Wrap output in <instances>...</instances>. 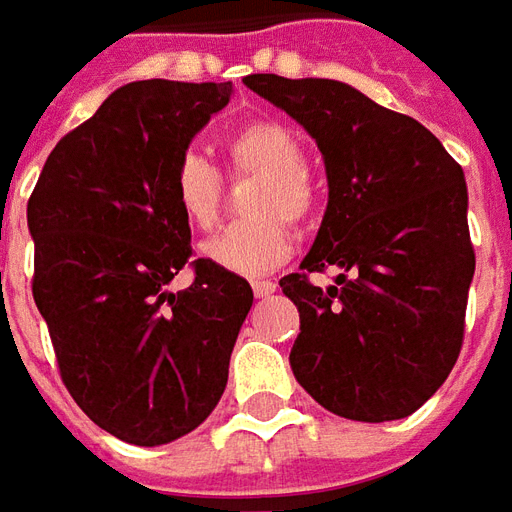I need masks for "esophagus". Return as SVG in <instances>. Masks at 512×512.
<instances>
[{"mask_svg":"<svg viewBox=\"0 0 512 512\" xmlns=\"http://www.w3.org/2000/svg\"><path fill=\"white\" fill-rule=\"evenodd\" d=\"M252 290H255L257 299H266V296H271L277 290V285L271 279H263V282H252Z\"/></svg>","mask_w":512,"mask_h":512,"instance_id":"esophagus-1","label":"esophagus"}]
</instances>
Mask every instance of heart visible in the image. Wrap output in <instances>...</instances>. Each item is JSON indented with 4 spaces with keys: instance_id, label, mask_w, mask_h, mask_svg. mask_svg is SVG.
Wrapping results in <instances>:
<instances>
[{
    "instance_id": "b5f03b06",
    "label": "heart",
    "mask_w": 512,
    "mask_h": 512,
    "mask_svg": "<svg viewBox=\"0 0 512 512\" xmlns=\"http://www.w3.org/2000/svg\"><path fill=\"white\" fill-rule=\"evenodd\" d=\"M227 161L235 175L260 178L249 200V213L255 219L224 227L200 246V255L238 277H263L290 257L293 235L285 219L304 224L315 213V189L304 172V147L290 128L260 120L227 139ZM172 194L189 227H213L222 200V178L205 158L194 153L180 158Z\"/></svg>"
}]
</instances>
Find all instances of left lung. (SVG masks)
<instances>
[{
  "label": "left lung",
  "instance_id": "obj_1",
  "mask_svg": "<svg viewBox=\"0 0 512 512\" xmlns=\"http://www.w3.org/2000/svg\"><path fill=\"white\" fill-rule=\"evenodd\" d=\"M244 84L315 139L329 180L301 271L340 274L326 290L307 274L279 279L301 318L293 376L337 417L414 414L461 354L474 277L463 169L422 123L351 84L277 73Z\"/></svg>",
  "mask_w": 512,
  "mask_h": 512
}]
</instances>
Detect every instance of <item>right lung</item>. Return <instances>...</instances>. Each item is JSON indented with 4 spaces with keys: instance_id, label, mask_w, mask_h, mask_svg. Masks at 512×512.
<instances>
[{
    "instance_id": "right-lung-1",
    "label": "right lung",
    "mask_w": 512,
    "mask_h": 512,
    "mask_svg": "<svg viewBox=\"0 0 512 512\" xmlns=\"http://www.w3.org/2000/svg\"><path fill=\"white\" fill-rule=\"evenodd\" d=\"M230 95V82L120 87L57 142L29 197L32 296L62 381L128 444H169L208 419L255 299L202 257L189 288L167 290L191 257L172 178Z\"/></svg>"
}]
</instances>
